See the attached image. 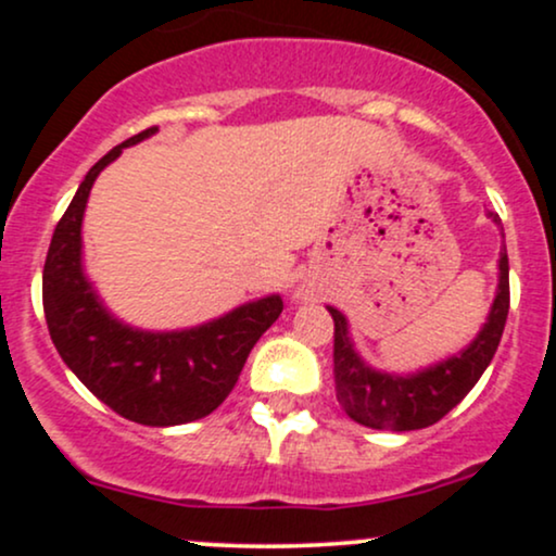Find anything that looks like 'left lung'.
Segmentation results:
<instances>
[{"label": "left lung", "mask_w": 556, "mask_h": 556, "mask_svg": "<svg viewBox=\"0 0 556 556\" xmlns=\"http://www.w3.org/2000/svg\"><path fill=\"white\" fill-rule=\"evenodd\" d=\"M496 225L500 216L491 214ZM509 311V261L507 248L500 258V290L491 305L489 321L468 350L416 376H389L363 366L348 340V324L337 308L334 318V389L342 410L355 424L379 431H416L442 420L465 400L500 348Z\"/></svg>", "instance_id": "left-lung-1"}]
</instances>
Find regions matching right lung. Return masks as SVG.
Listing matches in <instances>:
<instances>
[{"label": "right lung", "instance_id": "right-lung-1", "mask_svg": "<svg viewBox=\"0 0 556 556\" xmlns=\"http://www.w3.org/2000/svg\"><path fill=\"white\" fill-rule=\"evenodd\" d=\"M156 127L114 146L93 164L56 222L43 264V316L67 368L117 416L140 426H180L225 402L258 337L282 314L279 295L256 300L190 331L149 334L101 308L80 269V222L99 172Z\"/></svg>", "mask_w": 556, "mask_h": 556}]
</instances>
